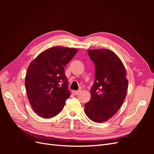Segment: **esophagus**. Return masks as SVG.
<instances>
[{
	"label": "esophagus",
	"instance_id": "obj_1",
	"mask_svg": "<svg viewBox=\"0 0 154 154\" xmlns=\"http://www.w3.org/2000/svg\"><path fill=\"white\" fill-rule=\"evenodd\" d=\"M80 90H79V91H72V94H74V95H77V94H78L80 92Z\"/></svg>",
	"mask_w": 154,
	"mask_h": 154
}]
</instances>
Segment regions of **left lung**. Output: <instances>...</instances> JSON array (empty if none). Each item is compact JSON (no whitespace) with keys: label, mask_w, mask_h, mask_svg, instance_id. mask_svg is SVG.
<instances>
[{"label":"left lung","mask_w":154,"mask_h":154,"mask_svg":"<svg viewBox=\"0 0 154 154\" xmlns=\"http://www.w3.org/2000/svg\"><path fill=\"white\" fill-rule=\"evenodd\" d=\"M87 53L96 70L91 98L85 104V112L93 122L102 123L112 117L123 103L128 84L127 72L113 51L100 49Z\"/></svg>","instance_id":"left-lung-1"}]
</instances>
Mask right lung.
<instances>
[{
    "instance_id": "add662e5",
    "label": "right lung",
    "mask_w": 154,
    "mask_h": 154,
    "mask_svg": "<svg viewBox=\"0 0 154 154\" xmlns=\"http://www.w3.org/2000/svg\"><path fill=\"white\" fill-rule=\"evenodd\" d=\"M77 51L60 46L51 48L30 63L25 86L32 108L40 117L53 118L62 110L71 95L64 67Z\"/></svg>"
}]
</instances>
